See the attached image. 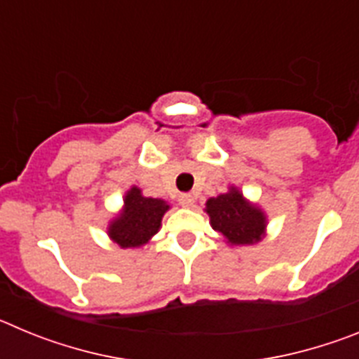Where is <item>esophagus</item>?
<instances>
[{"instance_id": "1", "label": "esophagus", "mask_w": 359, "mask_h": 359, "mask_svg": "<svg viewBox=\"0 0 359 359\" xmlns=\"http://www.w3.org/2000/svg\"><path fill=\"white\" fill-rule=\"evenodd\" d=\"M180 205L185 208H190L194 205V196L192 194H182L180 196Z\"/></svg>"}]
</instances>
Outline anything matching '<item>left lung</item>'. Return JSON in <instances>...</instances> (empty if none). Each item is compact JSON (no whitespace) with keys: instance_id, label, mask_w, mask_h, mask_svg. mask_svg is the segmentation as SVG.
I'll use <instances>...</instances> for the list:
<instances>
[{"instance_id":"8db88e82","label":"left lung","mask_w":359,"mask_h":359,"mask_svg":"<svg viewBox=\"0 0 359 359\" xmlns=\"http://www.w3.org/2000/svg\"><path fill=\"white\" fill-rule=\"evenodd\" d=\"M207 214L215 231L231 246H246L264 237L266 215L261 208L244 199L239 189L230 187L226 194L207 201Z\"/></svg>"}]
</instances>
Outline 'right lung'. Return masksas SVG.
Here are the masks:
<instances>
[{"label":"right lung","mask_w":359,"mask_h":359,"mask_svg":"<svg viewBox=\"0 0 359 359\" xmlns=\"http://www.w3.org/2000/svg\"><path fill=\"white\" fill-rule=\"evenodd\" d=\"M169 205L163 199L145 198L138 187H131L126 192L123 207L107 226V236L120 248H140L158 233L161 217Z\"/></svg>","instance_id":"obj_1"}]
</instances>
